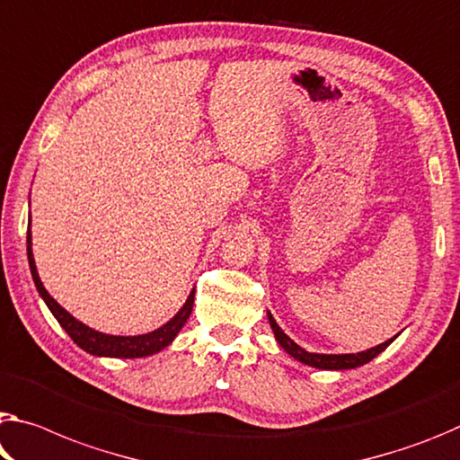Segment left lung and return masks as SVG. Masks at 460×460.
Wrapping results in <instances>:
<instances>
[{
  "mask_svg": "<svg viewBox=\"0 0 460 460\" xmlns=\"http://www.w3.org/2000/svg\"><path fill=\"white\" fill-rule=\"evenodd\" d=\"M268 322H270V327H272L276 341H279L284 352L293 356L295 360L307 364V367L322 368V370L358 368V367H362V364H368L370 360L376 358V356L381 354L389 344H393V341H395V338L399 335V333L393 335L391 340L383 341V344H378L375 348H368V349H362V352H356V354H317V352H307V349L298 346L296 341L290 340L288 335L280 330V325L276 323V319L272 317V313H270V311H268Z\"/></svg>",
  "mask_w": 460,
  "mask_h": 460,
  "instance_id": "left-lung-1",
  "label": "left lung"
}]
</instances>
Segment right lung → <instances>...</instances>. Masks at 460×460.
<instances>
[{"label": "right lung", "mask_w": 460, "mask_h": 460, "mask_svg": "<svg viewBox=\"0 0 460 460\" xmlns=\"http://www.w3.org/2000/svg\"><path fill=\"white\" fill-rule=\"evenodd\" d=\"M26 252H28V264H31L34 287L42 296V301L47 303L49 311L53 313L63 330L69 333V338L75 341L79 348L85 349L87 354L104 356V358H145V356L157 354L162 352L164 348L170 346L172 341L176 340V335L180 333L181 327H184V323L190 319L192 305H194V288L190 290L186 303L181 305V309L176 313V315H173L170 322L164 323L162 327H157V330H153L149 333H138V335L102 333L73 317L67 309H63L61 305L49 295V290L45 288V284H42L39 270H36V264H34L31 225H28V233H26Z\"/></svg>", "instance_id": "obj_1"}]
</instances>
